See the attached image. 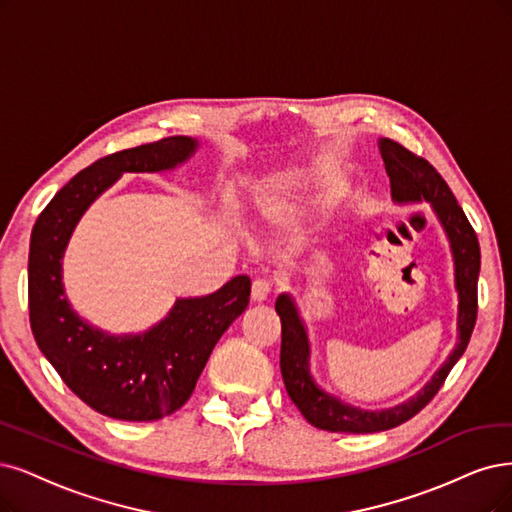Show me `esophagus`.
Wrapping results in <instances>:
<instances>
[{
  "label": "esophagus",
  "instance_id": "1",
  "mask_svg": "<svg viewBox=\"0 0 512 512\" xmlns=\"http://www.w3.org/2000/svg\"><path fill=\"white\" fill-rule=\"evenodd\" d=\"M270 291H272V285L268 280H263V278H257L255 282H253V289H251V299L253 301H266L268 299V295H270Z\"/></svg>",
  "mask_w": 512,
  "mask_h": 512
}]
</instances>
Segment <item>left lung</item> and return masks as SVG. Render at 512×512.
<instances>
[{
  "label": "left lung",
  "instance_id": "left-lung-1",
  "mask_svg": "<svg viewBox=\"0 0 512 512\" xmlns=\"http://www.w3.org/2000/svg\"><path fill=\"white\" fill-rule=\"evenodd\" d=\"M380 154L384 158L386 173L390 177V192L396 204L428 202L432 213L437 215L443 232L449 240L453 257V278L458 291V342L451 350L447 361L439 371L430 377V382L401 405L388 409H361L344 403L337 396L320 388L310 371V337L304 318L299 314L295 299L289 293H282L276 299V312L282 323V344H280V371L285 380L291 401L297 405L304 418L329 432H382L411 420L415 413L422 411L432 396L439 392L451 367L464 354L472 329L477 320V280L481 270V249L472 225L468 223L462 206L451 194L443 177L424 158L411 154L403 145L390 139H380Z\"/></svg>",
  "mask_w": 512,
  "mask_h": 512
}]
</instances>
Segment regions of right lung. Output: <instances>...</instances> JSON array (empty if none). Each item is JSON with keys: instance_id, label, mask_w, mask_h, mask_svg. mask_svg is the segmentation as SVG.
I'll list each match as a JSON object with an SVG mask.
<instances>
[{"instance_id": "add662e5", "label": "right lung", "mask_w": 512, "mask_h": 512, "mask_svg": "<svg viewBox=\"0 0 512 512\" xmlns=\"http://www.w3.org/2000/svg\"><path fill=\"white\" fill-rule=\"evenodd\" d=\"M192 137H168L101 158L75 175L37 217L29 246V320L42 354L80 399L107 418L154 422L192 396L219 337L249 306L251 278L204 297H179L158 325L111 335L65 295L63 255L88 206L124 173H162L196 154Z\"/></svg>"}]
</instances>
